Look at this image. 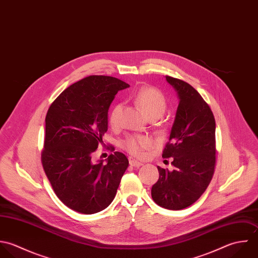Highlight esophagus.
I'll return each mask as SVG.
<instances>
[{
    "mask_svg": "<svg viewBox=\"0 0 258 258\" xmlns=\"http://www.w3.org/2000/svg\"><path fill=\"white\" fill-rule=\"evenodd\" d=\"M129 163H130V165H131V166H133V167H136V168H139V167H141V166L143 165L141 162H138V161H136V160H133V159H130Z\"/></svg>",
    "mask_w": 258,
    "mask_h": 258,
    "instance_id": "1",
    "label": "esophagus"
}]
</instances>
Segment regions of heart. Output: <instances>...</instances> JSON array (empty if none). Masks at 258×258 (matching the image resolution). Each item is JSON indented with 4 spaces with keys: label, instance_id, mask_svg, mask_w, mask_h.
Wrapping results in <instances>:
<instances>
[{
    "label": "heart",
    "instance_id": "1",
    "mask_svg": "<svg viewBox=\"0 0 258 258\" xmlns=\"http://www.w3.org/2000/svg\"><path fill=\"white\" fill-rule=\"evenodd\" d=\"M135 104L144 112L148 118H159L167 108V101L164 95L154 87H142L134 95ZM122 105L116 104L110 114L109 122L111 126L117 127L120 124ZM152 142L148 137L129 136L122 143V147L134 157H142L144 151L151 146Z\"/></svg>",
    "mask_w": 258,
    "mask_h": 258
}]
</instances>
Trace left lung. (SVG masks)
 Instances as JSON below:
<instances>
[{
  "instance_id": "left-lung-1",
  "label": "left lung",
  "mask_w": 258,
  "mask_h": 258,
  "mask_svg": "<svg viewBox=\"0 0 258 258\" xmlns=\"http://www.w3.org/2000/svg\"><path fill=\"white\" fill-rule=\"evenodd\" d=\"M179 97L169 142L162 157L172 158V171L157 167L159 179L152 186L156 204L181 210L195 201L208 187L215 169V119L209 105L188 83L166 76Z\"/></svg>"
}]
</instances>
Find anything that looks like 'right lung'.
Segmentation results:
<instances>
[{"mask_svg": "<svg viewBox=\"0 0 258 258\" xmlns=\"http://www.w3.org/2000/svg\"><path fill=\"white\" fill-rule=\"evenodd\" d=\"M128 87L114 77L89 76L65 89L47 112L43 168L58 198L76 212L107 208L129 165L117 151L105 163L93 159L108 130L109 107Z\"/></svg>", "mask_w": 258, "mask_h": 258, "instance_id": "obj_1", "label": "right lung"}]
</instances>
